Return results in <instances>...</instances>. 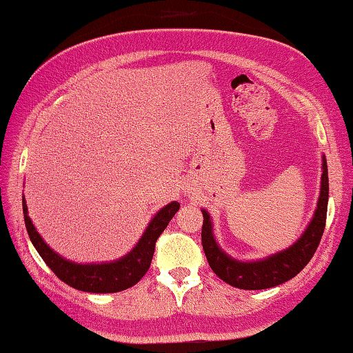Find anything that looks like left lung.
<instances>
[{"instance_id": "8db88e82", "label": "left lung", "mask_w": 353, "mask_h": 353, "mask_svg": "<svg viewBox=\"0 0 353 353\" xmlns=\"http://www.w3.org/2000/svg\"><path fill=\"white\" fill-rule=\"evenodd\" d=\"M322 182L321 195L317 200L314 216L308 224L307 230L302 233L299 239L288 250L272 254L263 260L257 261H239L232 259L219 248L212 230L210 215L206 210L203 212V228L201 243L204 254L209 261L212 270L225 281L237 289L243 290H261L280 285L290 278L298 275L304 269L321 243L326 223L327 195H330V183H327V165L325 157L322 158Z\"/></svg>"}]
</instances>
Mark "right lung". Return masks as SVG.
Listing matches in <instances>:
<instances>
[{"label": "right lung", "instance_id": "right-lung-1", "mask_svg": "<svg viewBox=\"0 0 353 353\" xmlns=\"http://www.w3.org/2000/svg\"><path fill=\"white\" fill-rule=\"evenodd\" d=\"M180 204L173 201L162 208L157 215L147 225L144 234L134 250L125 257H121L116 261L101 265H79L75 261H69L59 256L55 251L48 247L45 241L37 233L36 227L32 225L28 216V209L26 199H22V209H23V219H26V227L30 239L34 245V248L43 259L49 269L64 281L70 288L90 293H116L126 290L135 285L141 278L145 275L150 268L154 245H157L158 237L165 230L168 223L176 212L179 210Z\"/></svg>", "mask_w": 353, "mask_h": 353}]
</instances>
